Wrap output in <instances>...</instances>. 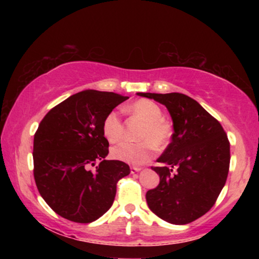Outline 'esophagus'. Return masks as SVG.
<instances>
[{"mask_svg": "<svg viewBox=\"0 0 259 259\" xmlns=\"http://www.w3.org/2000/svg\"><path fill=\"white\" fill-rule=\"evenodd\" d=\"M139 171H141V167H139V166H132V167H131V173H132V175Z\"/></svg>", "mask_w": 259, "mask_h": 259, "instance_id": "esophagus-1", "label": "esophagus"}]
</instances>
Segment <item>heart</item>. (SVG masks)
Masks as SVG:
<instances>
[{
    "label": "heart",
    "instance_id": "obj_1",
    "mask_svg": "<svg viewBox=\"0 0 259 259\" xmlns=\"http://www.w3.org/2000/svg\"><path fill=\"white\" fill-rule=\"evenodd\" d=\"M127 112L144 122L138 134V139L141 141L137 144L121 141L112 147L111 154L116 160L131 165H143L153 157L155 147L164 148L169 144L173 137V126L168 120L162 118L160 106L148 99L133 102L127 107ZM102 133L109 143L121 139L123 126L118 112L112 111L105 116Z\"/></svg>",
    "mask_w": 259,
    "mask_h": 259
}]
</instances>
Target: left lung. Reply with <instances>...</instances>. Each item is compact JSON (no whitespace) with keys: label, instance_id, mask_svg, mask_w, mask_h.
Wrapping results in <instances>:
<instances>
[{"label":"left lung","instance_id":"1","mask_svg":"<svg viewBox=\"0 0 259 259\" xmlns=\"http://www.w3.org/2000/svg\"><path fill=\"white\" fill-rule=\"evenodd\" d=\"M160 102L173 121L172 141L152 167L160 183L147 191L151 211L176 225L204 215L225 185L230 167V143L217 119L192 98L182 93H138Z\"/></svg>","mask_w":259,"mask_h":259}]
</instances>
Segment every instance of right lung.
<instances>
[{
    "label": "right lung",
    "instance_id": "1",
    "mask_svg": "<svg viewBox=\"0 0 259 259\" xmlns=\"http://www.w3.org/2000/svg\"><path fill=\"white\" fill-rule=\"evenodd\" d=\"M128 97L87 90L53 107L34 136V178L46 203L61 217L92 223L112 206L126 162L106 160L104 118ZM99 165L94 171L91 167Z\"/></svg>",
    "mask_w": 259,
    "mask_h": 259
}]
</instances>
